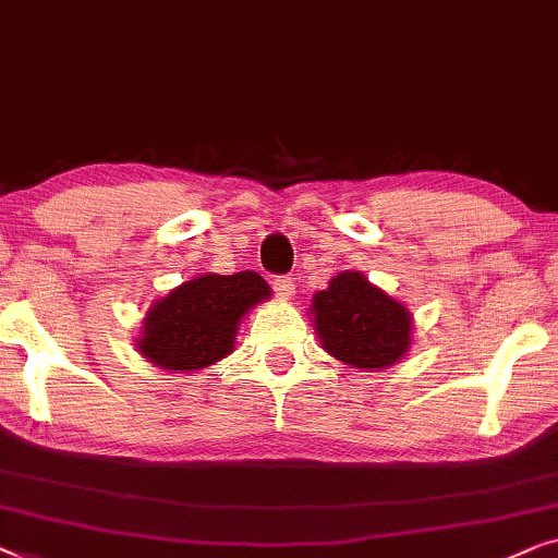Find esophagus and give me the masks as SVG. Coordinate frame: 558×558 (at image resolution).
<instances>
[{
	"label": "esophagus",
	"instance_id": "34e87169",
	"mask_svg": "<svg viewBox=\"0 0 558 558\" xmlns=\"http://www.w3.org/2000/svg\"><path fill=\"white\" fill-rule=\"evenodd\" d=\"M271 287L281 299H292V294H294V281L289 277H277L271 281Z\"/></svg>",
	"mask_w": 558,
	"mask_h": 558
}]
</instances>
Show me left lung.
I'll list each match as a JSON object with an SVG mask.
<instances>
[{
    "label": "left lung",
    "instance_id": "8db88e82",
    "mask_svg": "<svg viewBox=\"0 0 558 558\" xmlns=\"http://www.w3.org/2000/svg\"><path fill=\"white\" fill-rule=\"evenodd\" d=\"M314 329L332 357L360 369H385L413 344V317L360 271H342L312 296Z\"/></svg>",
    "mask_w": 558,
    "mask_h": 558
}]
</instances>
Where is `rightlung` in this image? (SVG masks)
I'll use <instances>...</instances> for the list:
<instances>
[{"label":"right lung","instance_id":"obj_1","mask_svg":"<svg viewBox=\"0 0 558 558\" xmlns=\"http://www.w3.org/2000/svg\"><path fill=\"white\" fill-rule=\"evenodd\" d=\"M269 296L256 271L201 274L150 306L138 352L160 369H204L231 354L241 319Z\"/></svg>","mask_w":558,"mask_h":558}]
</instances>
